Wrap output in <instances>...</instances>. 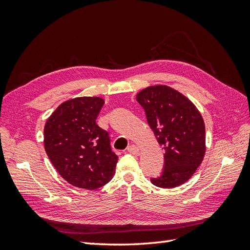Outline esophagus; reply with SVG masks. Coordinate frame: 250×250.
Returning a JSON list of instances; mask_svg holds the SVG:
<instances>
[{"label": "esophagus", "mask_w": 250, "mask_h": 250, "mask_svg": "<svg viewBox=\"0 0 250 250\" xmlns=\"http://www.w3.org/2000/svg\"><path fill=\"white\" fill-rule=\"evenodd\" d=\"M128 151L130 152V153H132V155H135V156H137L140 153V149H139V147H137L136 145H130L129 147H128Z\"/></svg>", "instance_id": "esophagus-1"}]
</instances>
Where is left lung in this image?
<instances>
[{
    "label": "left lung",
    "instance_id": "left-lung-1",
    "mask_svg": "<svg viewBox=\"0 0 250 250\" xmlns=\"http://www.w3.org/2000/svg\"><path fill=\"white\" fill-rule=\"evenodd\" d=\"M136 100L164 149L163 171L151 183L160 188L183 185L204 158L205 125L200 111L185 95L161 84L142 90Z\"/></svg>",
    "mask_w": 250,
    "mask_h": 250
}]
</instances>
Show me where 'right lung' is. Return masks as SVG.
Masks as SVG:
<instances>
[{
  "mask_svg": "<svg viewBox=\"0 0 250 250\" xmlns=\"http://www.w3.org/2000/svg\"><path fill=\"white\" fill-rule=\"evenodd\" d=\"M104 100L83 97L62 103L46 121L44 145L57 172L75 187L94 190L113 178L118 157L107 131L97 125Z\"/></svg>",
  "mask_w": 250,
  "mask_h": 250,
  "instance_id": "add662e5",
  "label": "right lung"
}]
</instances>
